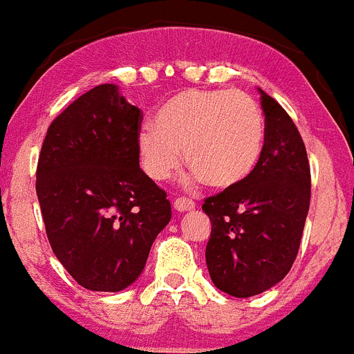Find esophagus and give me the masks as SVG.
I'll return each instance as SVG.
<instances>
[{"instance_id": "1", "label": "esophagus", "mask_w": 354, "mask_h": 354, "mask_svg": "<svg viewBox=\"0 0 354 354\" xmlns=\"http://www.w3.org/2000/svg\"><path fill=\"white\" fill-rule=\"evenodd\" d=\"M174 209L178 211V213H185V211H194L196 209V204L192 203V201L185 199V197H180V199L174 201Z\"/></svg>"}]
</instances>
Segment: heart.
<instances>
[{
    "label": "heart",
    "instance_id": "obj_1",
    "mask_svg": "<svg viewBox=\"0 0 354 354\" xmlns=\"http://www.w3.org/2000/svg\"><path fill=\"white\" fill-rule=\"evenodd\" d=\"M266 148V118L250 95L234 91H183L138 132V155L155 181L173 176L181 151L194 178L216 190L250 180Z\"/></svg>",
    "mask_w": 354,
    "mask_h": 354
}]
</instances>
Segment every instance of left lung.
Segmentation results:
<instances>
[{
  "label": "left lung",
  "mask_w": 354,
  "mask_h": 354,
  "mask_svg": "<svg viewBox=\"0 0 354 354\" xmlns=\"http://www.w3.org/2000/svg\"><path fill=\"white\" fill-rule=\"evenodd\" d=\"M266 115L262 160L246 183L207 197L206 263L218 290L237 297L272 288L292 269L311 203L306 147L281 104L259 88Z\"/></svg>",
  "instance_id": "obj_1"
}]
</instances>
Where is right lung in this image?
<instances>
[{"mask_svg":"<svg viewBox=\"0 0 354 354\" xmlns=\"http://www.w3.org/2000/svg\"><path fill=\"white\" fill-rule=\"evenodd\" d=\"M140 108L117 85L73 101L50 124L36 196L52 252L92 292H120L143 272L171 203L140 167Z\"/></svg>","mask_w":354,"mask_h":354,"instance_id":"1","label":"right lung"}]
</instances>
